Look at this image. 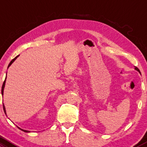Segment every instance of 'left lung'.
Wrapping results in <instances>:
<instances>
[{
    "instance_id": "left-lung-1",
    "label": "left lung",
    "mask_w": 147,
    "mask_h": 147,
    "mask_svg": "<svg viewBox=\"0 0 147 147\" xmlns=\"http://www.w3.org/2000/svg\"><path fill=\"white\" fill-rule=\"evenodd\" d=\"M135 70H136L137 71H138V72H140V70H139V69H138V67H135Z\"/></svg>"
}]
</instances>
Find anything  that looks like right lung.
<instances>
[{"label": "right lung", "mask_w": 147, "mask_h": 147, "mask_svg": "<svg viewBox=\"0 0 147 147\" xmlns=\"http://www.w3.org/2000/svg\"><path fill=\"white\" fill-rule=\"evenodd\" d=\"M19 55H18V56H16L15 58H14V59H12V61H11V62L9 63V65H8V67H9V66H10L11 65H12V63L14 62V61L16 60V59H17V58L18 57ZM6 77H7V75H6ZM5 80H6V77H5V81H4V82H3V86H2V89H1V93H2V95L3 96V91H4V88H5ZM3 110H4V112H5V114H6V111H5V106H4V104H3ZM18 128H19L20 129V130H22V131H24V132H26V133H29V131L28 130H23V129H22V128H19L18 127Z\"/></svg>", "instance_id": "add662e5"}]
</instances>
